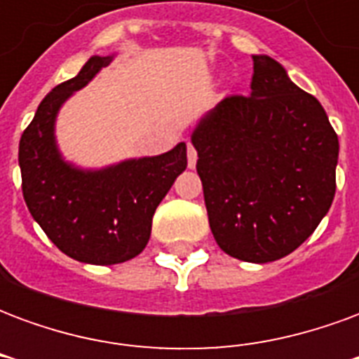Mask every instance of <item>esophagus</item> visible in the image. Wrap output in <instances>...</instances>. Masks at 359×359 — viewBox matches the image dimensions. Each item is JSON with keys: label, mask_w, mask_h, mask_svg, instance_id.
Wrapping results in <instances>:
<instances>
[{"label": "esophagus", "mask_w": 359, "mask_h": 359, "mask_svg": "<svg viewBox=\"0 0 359 359\" xmlns=\"http://www.w3.org/2000/svg\"><path fill=\"white\" fill-rule=\"evenodd\" d=\"M187 157H188V167L190 169H194L196 163H198V151L192 144H188V149H187Z\"/></svg>", "instance_id": "1"}]
</instances>
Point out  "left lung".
Masks as SVG:
<instances>
[{"label":"left lung","mask_w":359,"mask_h":359,"mask_svg":"<svg viewBox=\"0 0 359 359\" xmlns=\"http://www.w3.org/2000/svg\"><path fill=\"white\" fill-rule=\"evenodd\" d=\"M250 95H229L192 133L211 233L229 256L267 264L300 246L331 208L339 136L323 105L269 55Z\"/></svg>","instance_id":"8db88e82"}]
</instances>
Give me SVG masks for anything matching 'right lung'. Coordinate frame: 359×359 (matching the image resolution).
<instances>
[{
  "instance_id": "1",
  "label": "right lung",
  "mask_w": 359,
  "mask_h": 359,
  "mask_svg": "<svg viewBox=\"0 0 359 359\" xmlns=\"http://www.w3.org/2000/svg\"><path fill=\"white\" fill-rule=\"evenodd\" d=\"M111 61L113 55H92L74 79L51 90L19 144L30 215L63 254L92 265L123 264L146 248L157 205L187 169L184 142L161 156L103 169H81L63 159L55 140L59 109Z\"/></svg>"
}]
</instances>
